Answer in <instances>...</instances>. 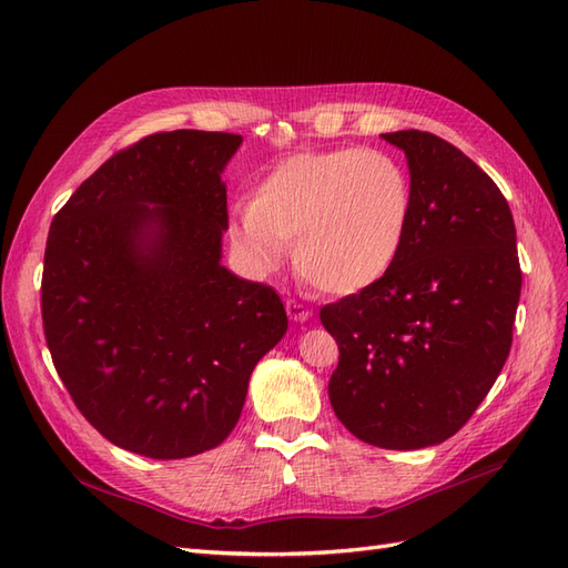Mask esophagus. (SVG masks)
Instances as JSON below:
<instances>
[{
  "instance_id": "1",
  "label": "esophagus",
  "mask_w": 568,
  "mask_h": 568,
  "mask_svg": "<svg viewBox=\"0 0 568 568\" xmlns=\"http://www.w3.org/2000/svg\"><path fill=\"white\" fill-rule=\"evenodd\" d=\"M286 315L294 322H307L313 317V311L298 301H286Z\"/></svg>"
}]
</instances>
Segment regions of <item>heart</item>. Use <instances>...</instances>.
<instances>
[{
  "instance_id": "1",
  "label": "heart",
  "mask_w": 568,
  "mask_h": 568,
  "mask_svg": "<svg viewBox=\"0 0 568 568\" xmlns=\"http://www.w3.org/2000/svg\"><path fill=\"white\" fill-rule=\"evenodd\" d=\"M415 209L405 165L384 151L343 146L294 153L227 215V239L253 274L282 263L286 244L303 280L324 294L379 282L405 246Z\"/></svg>"
}]
</instances>
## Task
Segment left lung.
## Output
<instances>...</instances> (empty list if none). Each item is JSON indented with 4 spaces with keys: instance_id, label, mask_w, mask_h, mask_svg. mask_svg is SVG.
Masks as SVG:
<instances>
[{
    "instance_id": "8db88e82",
    "label": "left lung",
    "mask_w": 568,
    "mask_h": 568,
    "mask_svg": "<svg viewBox=\"0 0 568 568\" xmlns=\"http://www.w3.org/2000/svg\"><path fill=\"white\" fill-rule=\"evenodd\" d=\"M405 151L415 209L384 277L324 305L338 343L329 400L376 448L448 440L493 388L521 296L514 217L497 184L432 132L382 134Z\"/></svg>"
}]
</instances>
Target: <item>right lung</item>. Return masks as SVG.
Returning <instances> with one entry per match:
<instances>
[{
  "mask_svg": "<svg viewBox=\"0 0 568 568\" xmlns=\"http://www.w3.org/2000/svg\"><path fill=\"white\" fill-rule=\"evenodd\" d=\"M242 134L175 130L118 151L51 220L42 322L97 432L151 459L215 448L286 334L277 291L222 257L227 163Z\"/></svg>",
  "mask_w": 568,
  "mask_h": 568,
  "instance_id": "add662e5",
  "label": "right lung"
}]
</instances>
